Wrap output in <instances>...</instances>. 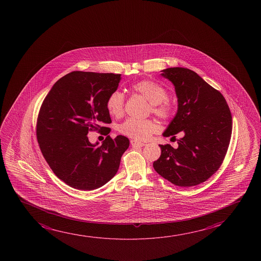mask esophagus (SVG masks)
<instances>
[{"label": "esophagus", "mask_w": 261, "mask_h": 261, "mask_svg": "<svg viewBox=\"0 0 261 261\" xmlns=\"http://www.w3.org/2000/svg\"><path fill=\"white\" fill-rule=\"evenodd\" d=\"M131 144H132L133 147H143L145 145V143H141V142H137L136 140H132L131 141Z\"/></svg>", "instance_id": "34e87169"}]
</instances>
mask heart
I'll return each mask as SVG.
<instances>
[{
    "label": "heart",
    "instance_id": "1",
    "mask_svg": "<svg viewBox=\"0 0 261 261\" xmlns=\"http://www.w3.org/2000/svg\"><path fill=\"white\" fill-rule=\"evenodd\" d=\"M132 89L144 97L152 107L151 111L161 119H168L173 114V106L168 101V92L163 86L150 80H142L133 85ZM111 116L120 117L124 111V95L119 91L110 94L106 101ZM159 129L156 122L150 119L128 118L118 125V132L136 141H146Z\"/></svg>",
    "mask_w": 261,
    "mask_h": 261
}]
</instances>
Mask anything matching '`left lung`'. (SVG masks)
<instances>
[{
    "mask_svg": "<svg viewBox=\"0 0 261 261\" xmlns=\"http://www.w3.org/2000/svg\"><path fill=\"white\" fill-rule=\"evenodd\" d=\"M161 75L175 86L178 102L163 136L175 137L181 132L182 137L176 149L160 144L161 155L154 169L175 186L200 185L223 163L232 135V115L221 93L193 70L168 68Z\"/></svg>",
    "mask_w": 261,
    "mask_h": 261,
    "instance_id": "obj_1",
    "label": "left lung"
}]
</instances>
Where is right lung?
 <instances>
[{
	"instance_id": "right-lung-1",
	"label": "right lung",
	"mask_w": 261,
	"mask_h": 261,
	"mask_svg": "<svg viewBox=\"0 0 261 261\" xmlns=\"http://www.w3.org/2000/svg\"><path fill=\"white\" fill-rule=\"evenodd\" d=\"M120 74L73 71L54 84L40 109L36 137L54 174L70 187L100 188L118 172L129 147L125 136H108L102 144L90 143L87 134L107 136L111 124L108 97L118 89ZM107 128V130L105 129Z\"/></svg>"
}]
</instances>
